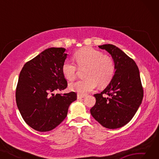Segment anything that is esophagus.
Instances as JSON below:
<instances>
[{
	"mask_svg": "<svg viewBox=\"0 0 159 159\" xmlns=\"http://www.w3.org/2000/svg\"><path fill=\"white\" fill-rule=\"evenodd\" d=\"M85 98V95H80V94H78L77 95V99H81L83 98Z\"/></svg>",
	"mask_w": 159,
	"mask_h": 159,
	"instance_id": "34e87169",
	"label": "esophagus"
}]
</instances>
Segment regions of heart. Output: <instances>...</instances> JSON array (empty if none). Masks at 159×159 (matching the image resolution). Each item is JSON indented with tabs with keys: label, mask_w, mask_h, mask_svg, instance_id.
<instances>
[{
	"label": "heart",
	"mask_w": 159,
	"mask_h": 159,
	"mask_svg": "<svg viewBox=\"0 0 159 159\" xmlns=\"http://www.w3.org/2000/svg\"><path fill=\"white\" fill-rule=\"evenodd\" d=\"M74 57L79 69H86L85 76L87 79L71 83L69 88L72 91L85 95L95 89L98 84L101 87L108 85L114 77V60L100 51L85 47L75 52ZM78 71L77 66L71 61H65L61 66L63 76L70 81L76 79Z\"/></svg>",
	"instance_id": "heart-1"
}]
</instances>
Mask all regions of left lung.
<instances>
[{
    "label": "left lung",
    "mask_w": 159,
    "mask_h": 159,
    "mask_svg": "<svg viewBox=\"0 0 159 159\" xmlns=\"http://www.w3.org/2000/svg\"><path fill=\"white\" fill-rule=\"evenodd\" d=\"M98 47L111 55L116 71L105 89L94 95L96 103L90 114L104 128H119L130 121L142 104L143 88L139 69L133 59L115 45ZM104 93L108 98L103 96Z\"/></svg>",
    "instance_id": "obj_1"
}]
</instances>
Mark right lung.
<instances>
[{
    "label": "right lung",
    "instance_id": "obj_1",
    "mask_svg": "<svg viewBox=\"0 0 159 159\" xmlns=\"http://www.w3.org/2000/svg\"><path fill=\"white\" fill-rule=\"evenodd\" d=\"M63 48L45 50L24 65L16 89V102L23 119L39 132L53 130L66 117L76 93L54 94L67 87L61 66L67 57Z\"/></svg>",
    "mask_w": 159,
    "mask_h": 159
}]
</instances>
